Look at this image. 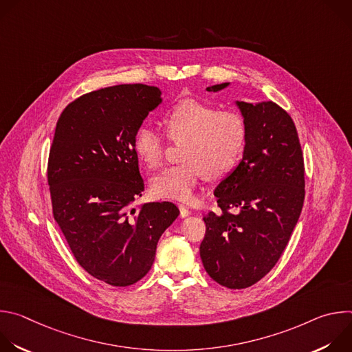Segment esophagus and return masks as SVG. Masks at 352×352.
Here are the masks:
<instances>
[{
    "instance_id": "1",
    "label": "esophagus",
    "mask_w": 352,
    "mask_h": 352,
    "mask_svg": "<svg viewBox=\"0 0 352 352\" xmlns=\"http://www.w3.org/2000/svg\"><path fill=\"white\" fill-rule=\"evenodd\" d=\"M178 208H179V216H181V217H186V216H189V213H190V212H189V209H188L185 205H181V204H179V205H178Z\"/></svg>"
}]
</instances>
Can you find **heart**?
Segmentation results:
<instances>
[{
  "label": "heart",
  "mask_w": 352,
  "mask_h": 352,
  "mask_svg": "<svg viewBox=\"0 0 352 352\" xmlns=\"http://www.w3.org/2000/svg\"><path fill=\"white\" fill-rule=\"evenodd\" d=\"M170 140L181 143L179 164L170 166L152 178L157 197L189 200L204 175L210 181L227 177L239 163L248 140V124L234 110L199 98H184L163 114ZM166 138L153 125H140L133 136V152L148 168L162 164Z\"/></svg>",
  "instance_id": "1"
}]
</instances>
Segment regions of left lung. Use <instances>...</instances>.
I'll return each instance as SVG.
<instances>
[{
    "mask_svg": "<svg viewBox=\"0 0 352 352\" xmlns=\"http://www.w3.org/2000/svg\"><path fill=\"white\" fill-rule=\"evenodd\" d=\"M236 104L248 124L243 157L217 185L221 212L204 217L206 234L200 243L208 274L231 289L254 285L274 267L305 199L304 153L289 114L273 102Z\"/></svg>",
    "mask_w": 352,
    "mask_h": 352,
    "instance_id": "left-lung-1",
    "label": "left lung"
}]
</instances>
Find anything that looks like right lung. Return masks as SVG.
<instances>
[{
	"label": "right lung",
	"instance_id": "right-lung-1",
	"mask_svg": "<svg viewBox=\"0 0 352 352\" xmlns=\"http://www.w3.org/2000/svg\"><path fill=\"white\" fill-rule=\"evenodd\" d=\"M160 102V90L142 83L86 93L64 109L50 147L54 220L76 262L114 287L147 274L162 234L179 214L171 202L132 209L144 188L133 136Z\"/></svg>",
	"mask_w": 352,
	"mask_h": 352
}]
</instances>
